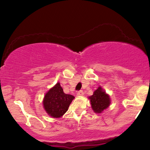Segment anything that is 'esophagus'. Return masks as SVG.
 <instances>
[{"label":"esophagus","instance_id":"esophagus-1","mask_svg":"<svg viewBox=\"0 0 150 150\" xmlns=\"http://www.w3.org/2000/svg\"><path fill=\"white\" fill-rule=\"evenodd\" d=\"M83 94H84V93H83V91H82V90H80V91H79L77 92V96H83Z\"/></svg>","mask_w":150,"mask_h":150}]
</instances>
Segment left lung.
<instances>
[{"label":"left lung","mask_w":150,"mask_h":150,"mask_svg":"<svg viewBox=\"0 0 150 150\" xmlns=\"http://www.w3.org/2000/svg\"><path fill=\"white\" fill-rule=\"evenodd\" d=\"M89 99L91 102V105L93 111L97 113H101L109 106L110 104V96L106 93L101 87H99L93 94L89 96Z\"/></svg>","instance_id":"8db88e82"}]
</instances>
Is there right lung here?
Returning <instances> with one entry per match:
<instances>
[{
    "mask_svg": "<svg viewBox=\"0 0 150 150\" xmlns=\"http://www.w3.org/2000/svg\"><path fill=\"white\" fill-rule=\"evenodd\" d=\"M74 99V96L65 93L60 83H57L46 93L43 104L49 115L54 118H59L67 112Z\"/></svg>",
    "mask_w": 150,
    "mask_h": 150,
    "instance_id": "1",
    "label": "right lung"
}]
</instances>
